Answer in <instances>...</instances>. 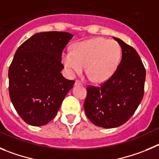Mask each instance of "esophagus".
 <instances>
[{
    "mask_svg": "<svg viewBox=\"0 0 159 159\" xmlns=\"http://www.w3.org/2000/svg\"><path fill=\"white\" fill-rule=\"evenodd\" d=\"M74 85H82V83H81L79 80H76V81H75V83H74Z\"/></svg>",
    "mask_w": 159,
    "mask_h": 159,
    "instance_id": "1",
    "label": "esophagus"
}]
</instances>
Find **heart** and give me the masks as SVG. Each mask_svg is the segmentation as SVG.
I'll use <instances>...</instances> for the list:
<instances>
[{"instance_id":"b5f03b06","label":"heart","mask_w":159,"mask_h":159,"mask_svg":"<svg viewBox=\"0 0 159 159\" xmlns=\"http://www.w3.org/2000/svg\"><path fill=\"white\" fill-rule=\"evenodd\" d=\"M122 49L118 42L104 38H93L76 43L72 51H65L62 61L70 74L84 69L96 82H102L113 74L118 66Z\"/></svg>"}]
</instances>
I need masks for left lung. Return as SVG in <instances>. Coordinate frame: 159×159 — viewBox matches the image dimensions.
Here are the masks:
<instances>
[{
	"mask_svg": "<svg viewBox=\"0 0 159 159\" xmlns=\"http://www.w3.org/2000/svg\"><path fill=\"white\" fill-rule=\"evenodd\" d=\"M120 45L122 58L116 70L100 86H87L84 103L91 122L104 128H117L134 114L144 94L146 70L132 47L113 37Z\"/></svg>",
	"mask_w": 159,
	"mask_h": 159,
	"instance_id": "8db88e82",
	"label": "left lung"
}]
</instances>
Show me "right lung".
Listing matches in <instances>:
<instances>
[{
	"mask_svg": "<svg viewBox=\"0 0 159 159\" xmlns=\"http://www.w3.org/2000/svg\"><path fill=\"white\" fill-rule=\"evenodd\" d=\"M74 35L36 33L20 46L8 70L10 99L24 122L43 126L55 118L74 81L62 76V51Z\"/></svg>",
	"mask_w": 159,
	"mask_h": 159,
	"instance_id": "1",
	"label": "right lung"
}]
</instances>
